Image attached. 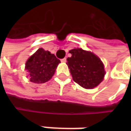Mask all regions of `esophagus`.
<instances>
[{"label":"esophagus","instance_id":"esophagus-1","mask_svg":"<svg viewBox=\"0 0 131 131\" xmlns=\"http://www.w3.org/2000/svg\"><path fill=\"white\" fill-rule=\"evenodd\" d=\"M67 61V58H63V59H61V62H66Z\"/></svg>","mask_w":131,"mask_h":131}]
</instances>
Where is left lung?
Instances as JSON below:
<instances>
[{
	"mask_svg": "<svg viewBox=\"0 0 131 131\" xmlns=\"http://www.w3.org/2000/svg\"><path fill=\"white\" fill-rule=\"evenodd\" d=\"M67 64L73 80L85 89H93L104 79V64L99 57L90 51L74 48L69 51Z\"/></svg>",
	"mask_w": 131,
	"mask_h": 131,
	"instance_id": "left-lung-1",
	"label": "left lung"
}]
</instances>
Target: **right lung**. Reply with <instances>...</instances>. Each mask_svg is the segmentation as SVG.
Masks as SVG:
<instances>
[{"label": "right lung", "mask_w": 131, "mask_h": 131, "mask_svg": "<svg viewBox=\"0 0 131 131\" xmlns=\"http://www.w3.org/2000/svg\"><path fill=\"white\" fill-rule=\"evenodd\" d=\"M61 63L54 54L39 48L26 63V70L29 72V80L35 83H44L54 75L58 64Z\"/></svg>", "instance_id": "1"}]
</instances>
